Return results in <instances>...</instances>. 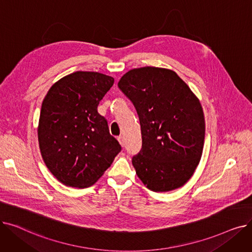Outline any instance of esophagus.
<instances>
[{
    "instance_id": "34e87169",
    "label": "esophagus",
    "mask_w": 252,
    "mask_h": 252,
    "mask_svg": "<svg viewBox=\"0 0 252 252\" xmlns=\"http://www.w3.org/2000/svg\"><path fill=\"white\" fill-rule=\"evenodd\" d=\"M117 140H118L119 144H121V146H122V147H125L126 142H125V139H124V137H118V138H117Z\"/></svg>"
}]
</instances>
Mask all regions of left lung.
Wrapping results in <instances>:
<instances>
[{
	"instance_id": "1",
	"label": "left lung",
	"mask_w": 252,
	"mask_h": 252,
	"mask_svg": "<svg viewBox=\"0 0 252 252\" xmlns=\"http://www.w3.org/2000/svg\"><path fill=\"white\" fill-rule=\"evenodd\" d=\"M117 86L140 119L142 148L131 160L137 176L154 192L181 188L202 156L205 121L199 99L174 70L154 66L128 70Z\"/></svg>"
}]
</instances>
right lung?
<instances>
[{
  "mask_svg": "<svg viewBox=\"0 0 252 252\" xmlns=\"http://www.w3.org/2000/svg\"><path fill=\"white\" fill-rule=\"evenodd\" d=\"M113 83L112 76L100 72L75 71L53 85L43 101L39 150L48 169L65 186L94 185L122 150L97 110Z\"/></svg>",
  "mask_w": 252,
  "mask_h": 252,
  "instance_id": "add662e5",
  "label": "right lung"
}]
</instances>
